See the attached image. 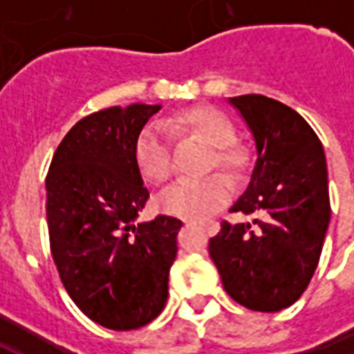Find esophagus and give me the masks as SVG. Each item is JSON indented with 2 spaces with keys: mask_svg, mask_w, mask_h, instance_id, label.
<instances>
[{
  "mask_svg": "<svg viewBox=\"0 0 354 354\" xmlns=\"http://www.w3.org/2000/svg\"><path fill=\"white\" fill-rule=\"evenodd\" d=\"M203 230L207 231L208 235H216V233H218V230H220V223H218V222H208V223H205V225H203Z\"/></svg>",
  "mask_w": 354,
  "mask_h": 354,
  "instance_id": "34e87169",
  "label": "esophagus"
}]
</instances>
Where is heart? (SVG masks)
Returning <instances> with one entry per match:
<instances>
[{"instance_id":"heart-1","label":"heart","mask_w":354,"mask_h":354,"mask_svg":"<svg viewBox=\"0 0 354 354\" xmlns=\"http://www.w3.org/2000/svg\"><path fill=\"white\" fill-rule=\"evenodd\" d=\"M167 124L172 131L185 129L195 132L214 147L212 167L218 165L220 169L237 172L245 165L243 151L231 146L235 140V129L220 111L208 108L189 109L170 119ZM169 129L162 123H149L140 132L134 146V159L140 174L153 184H161L172 174L174 165ZM231 192V182L222 174H212L203 180H178L161 192L157 205L165 214L176 216L187 222H203L230 201Z\"/></svg>"}]
</instances>
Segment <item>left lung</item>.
Returning <instances> with one entry per match:
<instances>
[{
  "label": "left lung",
  "instance_id": "obj_1",
  "mask_svg": "<svg viewBox=\"0 0 354 354\" xmlns=\"http://www.w3.org/2000/svg\"><path fill=\"white\" fill-rule=\"evenodd\" d=\"M252 132L250 182L231 212L250 223L222 222L208 243L222 284L237 304L277 313L299 299L319 266L330 223L326 155L297 111L261 94L227 98Z\"/></svg>",
  "mask_w": 354,
  "mask_h": 354
}]
</instances>
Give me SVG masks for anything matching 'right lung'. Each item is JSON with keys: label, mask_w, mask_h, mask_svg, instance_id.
<instances>
[{"label": "right lung", "mask_w": 354, "mask_h": 354, "mask_svg": "<svg viewBox=\"0 0 354 354\" xmlns=\"http://www.w3.org/2000/svg\"><path fill=\"white\" fill-rule=\"evenodd\" d=\"M161 104L83 117L55 151L47 187L50 254L73 304L109 330H136L162 311L182 222H140L149 192L134 146Z\"/></svg>", "instance_id": "obj_1"}]
</instances>
